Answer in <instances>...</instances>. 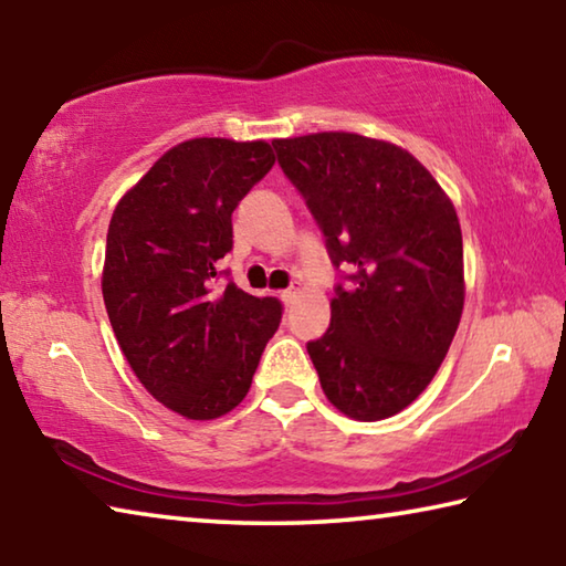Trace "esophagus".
I'll return each mask as SVG.
<instances>
[{
	"instance_id": "obj_1",
	"label": "esophagus",
	"mask_w": 566,
	"mask_h": 566,
	"mask_svg": "<svg viewBox=\"0 0 566 566\" xmlns=\"http://www.w3.org/2000/svg\"><path fill=\"white\" fill-rule=\"evenodd\" d=\"M296 292H300V290H296V286H290V290H284L280 296H282V302L286 304V306H290L294 300H296Z\"/></svg>"
}]
</instances>
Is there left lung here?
Segmentation results:
<instances>
[{"label":"left lung","mask_w":566,"mask_h":566,"mask_svg":"<svg viewBox=\"0 0 566 566\" xmlns=\"http://www.w3.org/2000/svg\"><path fill=\"white\" fill-rule=\"evenodd\" d=\"M272 147L339 270L329 329L306 342L324 395L352 419L397 415L432 381L462 317L454 207L389 142L322 132Z\"/></svg>","instance_id":"obj_1"}]
</instances>
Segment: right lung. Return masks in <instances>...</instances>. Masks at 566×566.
I'll return each instance as SVG.
<instances>
[{"mask_svg":"<svg viewBox=\"0 0 566 566\" xmlns=\"http://www.w3.org/2000/svg\"><path fill=\"white\" fill-rule=\"evenodd\" d=\"M272 165L266 142H181L112 214L102 294L114 337L149 395L187 419H217L247 397L282 322L276 296L219 272L232 212Z\"/></svg>","mask_w":566,"mask_h":566,"instance_id":"right-lung-1","label":"right lung"}]
</instances>
